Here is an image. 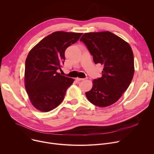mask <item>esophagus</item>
<instances>
[{
    "label": "esophagus",
    "mask_w": 154,
    "mask_h": 154,
    "mask_svg": "<svg viewBox=\"0 0 154 154\" xmlns=\"http://www.w3.org/2000/svg\"><path fill=\"white\" fill-rule=\"evenodd\" d=\"M75 79H76V81H83V80H84L85 79H84V78H75Z\"/></svg>",
    "instance_id": "esophagus-1"
}]
</instances>
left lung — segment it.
Wrapping results in <instances>:
<instances>
[{"label":"left lung","mask_w":154,"mask_h":154,"mask_svg":"<svg viewBox=\"0 0 154 154\" xmlns=\"http://www.w3.org/2000/svg\"><path fill=\"white\" fill-rule=\"evenodd\" d=\"M80 41L93 56L94 63L104 66L101 77L93 80L85 96L97 106H109L121 98L132 80L135 69L131 47L108 31L84 33Z\"/></svg>","instance_id":"obj_1"}]
</instances>
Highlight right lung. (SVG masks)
Returning <instances> with one entry per match:
<instances>
[{
	"mask_svg": "<svg viewBox=\"0 0 154 154\" xmlns=\"http://www.w3.org/2000/svg\"><path fill=\"white\" fill-rule=\"evenodd\" d=\"M82 33L56 32L31 50L25 60V87L32 105L47 112L63 102L74 81L57 72L64 64L67 47L77 42Z\"/></svg>",
	"mask_w": 154,
	"mask_h": 154,
	"instance_id": "1",
	"label": "right lung"
}]
</instances>
